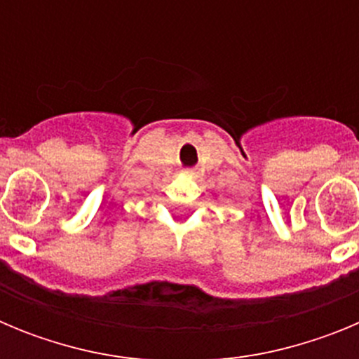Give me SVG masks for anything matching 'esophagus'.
Masks as SVG:
<instances>
[{
    "instance_id": "esophagus-1",
    "label": "esophagus",
    "mask_w": 359,
    "mask_h": 359,
    "mask_svg": "<svg viewBox=\"0 0 359 359\" xmlns=\"http://www.w3.org/2000/svg\"><path fill=\"white\" fill-rule=\"evenodd\" d=\"M183 174H187V176H194V170H192V169H185V170H183Z\"/></svg>"
}]
</instances>
